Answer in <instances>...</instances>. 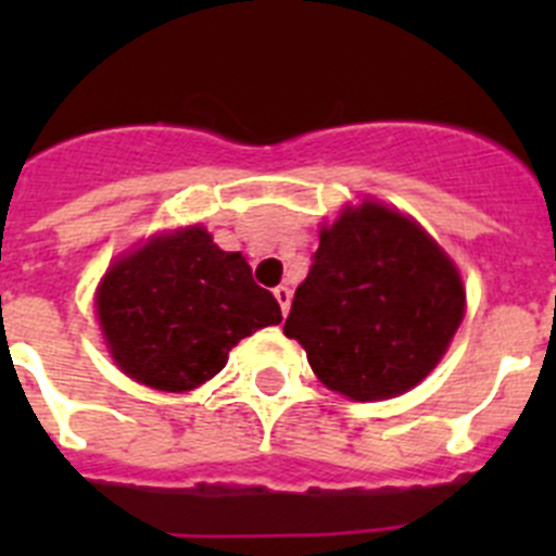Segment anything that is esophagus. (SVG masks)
<instances>
[{"mask_svg":"<svg viewBox=\"0 0 556 556\" xmlns=\"http://www.w3.org/2000/svg\"><path fill=\"white\" fill-rule=\"evenodd\" d=\"M274 295H277L279 309H282V314H288L290 312V301H293V290H290L288 285H279V288H274Z\"/></svg>","mask_w":556,"mask_h":556,"instance_id":"1","label":"esophagus"}]
</instances>
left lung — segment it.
I'll use <instances>...</instances> for the list:
<instances>
[{
    "instance_id": "left-lung-1",
    "label": "left lung",
    "mask_w": 556,
    "mask_h": 556,
    "mask_svg": "<svg viewBox=\"0 0 556 556\" xmlns=\"http://www.w3.org/2000/svg\"><path fill=\"white\" fill-rule=\"evenodd\" d=\"M463 314V279L439 242L412 217L363 201L319 231L285 336L328 390L382 401L439 366Z\"/></svg>"
}]
</instances>
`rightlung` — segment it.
I'll return each mask as SVG.
<instances>
[{
  "label": "right lung",
  "instance_id": "right-lung-1",
  "mask_svg": "<svg viewBox=\"0 0 556 556\" xmlns=\"http://www.w3.org/2000/svg\"><path fill=\"white\" fill-rule=\"evenodd\" d=\"M97 314L115 366L164 392L195 390L239 341L282 323L242 252H223L201 226L155 233L117 257L99 282Z\"/></svg>",
  "mask_w": 556,
  "mask_h": 556
}]
</instances>
